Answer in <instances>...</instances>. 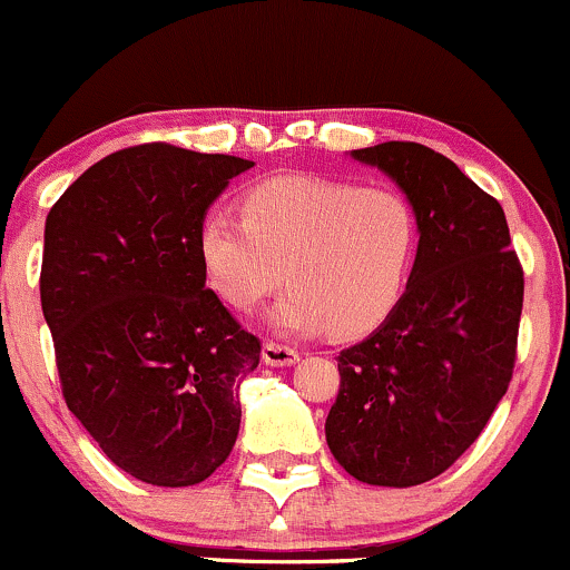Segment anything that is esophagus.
<instances>
[{
    "label": "esophagus",
    "instance_id": "esophagus-1",
    "mask_svg": "<svg viewBox=\"0 0 570 570\" xmlns=\"http://www.w3.org/2000/svg\"><path fill=\"white\" fill-rule=\"evenodd\" d=\"M263 362H266V365H272V367L296 365L298 351L291 348V345H283V343H274V340H268V343L263 345Z\"/></svg>",
    "mask_w": 570,
    "mask_h": 570
}]
</instances>
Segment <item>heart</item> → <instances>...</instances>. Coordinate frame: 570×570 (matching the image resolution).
I'll use <instances>...</instances> for the list:
<instances>
[{
	"label": "heart",
	"mask_w": 570,
	"mask_h": 570,
	"mask_svg": "<svg viewBox=\"0 0 570 570\" xmlns=\"http://www.w3.org/2000/svg\"><path fill=\"white\" fill-rule=\"evenodd\" d=\"M242 214L208 210L197 227L205 277L238 313L287 283L291 293L272 309L277 332L362 337L401 304L420 219L397 191L274 175L244 191Z\"/></svg>",
	"instance_id": "b5f03b06"
}]
</instances>
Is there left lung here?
<instances>
[{
  "label": "left lung",
  "instance_id": "8db88e82",
  "mask_svg": "<svg viewBox=\"0 0 570 570\" xmlns=\"http://www.w3.org/2000/svg\"><path fill=\"white\" fill-rule=\"evenodd\" d=\"M406 195L420 252L395 313L340 351L326 444L367 485L409 489L453 466L508 392L524 272L502 205L416 142L351 150Z\"/></svg>",
  "mask_w": 570,
  "mask_h": 570
}]
</instances>
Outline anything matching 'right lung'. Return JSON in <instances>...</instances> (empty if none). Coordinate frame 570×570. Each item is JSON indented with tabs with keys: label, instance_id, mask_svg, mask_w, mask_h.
Returning <instances> with one entry per match:
<instances>
[{
	"label": "right lung",
	"instance_id": "add662e5",
	"mask_svg": "<svg viewBox=\"0 0 570 570\" xmlns=\"http://www.w3.org/2000/svg\"><path fill=\"white\" fill-rule=\"evenodd\" d=\"M249 167L137 145L92 164L46 216L40 304L62 395L107 459L142 483H203L236 444L238 386L261 340L205 287L197 227Z\"/></svg>",
	"mask_w": 570,
	"mask_h": 570
}]
</instances>
